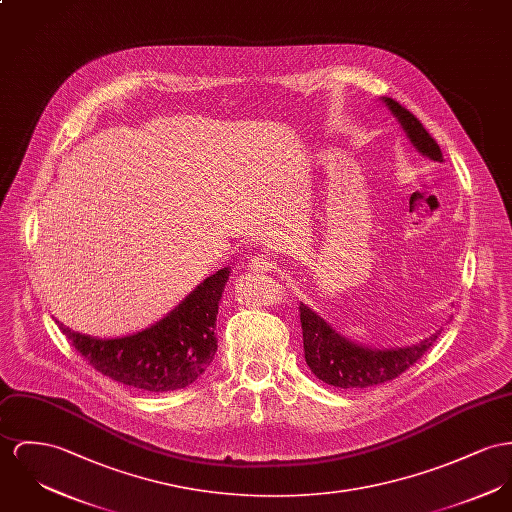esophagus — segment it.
Wrapping results in <instances>:
<instances>
[{
  "mask_svg": "<svg viewBox=\"0 0 512 512\" xmlns=\"http://www.w3.org/2000/svg\"><path fill=\"white\" fill-rule=\"evenodd\" d=\"M275 267V261L271 257H267V255H253L249 259V269L255 271V273H269Z\"/></svg>",
  "mask_w": 512,
  "mask_h": 512,
  "instance_id": "esophagus-1",
  "label": "esophagus"
}]
</instances>
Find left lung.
Returning <instances> with one entry per match:
<instances>
[{
	"instance_id": "obj_1",
	"label": "left lung",
	"mask_w": 512,
	"mask_h": 512,
	"mask_svg": "<svg viewBox=\"0 0 512 512\" xmlns=\"http://www.w3.org/2000/svg\"><path fill=\"white\" fill-rule=\"evenodd\" d=\"M382 103H386V107L397 118L415 150L425 158L442 163V152L438 144L419 122V118L390 97H382ZM300 321L306 364L321 382L343 390L370 388L394 380L427 353L440 335V331H436L431 337L411 347L374 349L349 341L306 304H300Z\"/></svg>"
}]
</instances>
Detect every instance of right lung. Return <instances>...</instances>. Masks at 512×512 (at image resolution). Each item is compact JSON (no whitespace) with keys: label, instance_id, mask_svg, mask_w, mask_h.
Wrapping results in <instances>:
<instances>
[{"label":"right lung","instance_id":"obj_1","mask_svg":"<svg viewBox=\"0 0 512 512\" xmlns=\"http://www.w3.org/2000/svg\"><path fill=\"white\" fill-rule=\"evenodd\" d=\"M230 267L204 278L197 288L154 325L115 339L81 335L58 321L60 331L97 372L142 392H173L191 386L210 366L218 304Z\"/></svg>","mask_w":512,"mask_h":512}]
</instances>
